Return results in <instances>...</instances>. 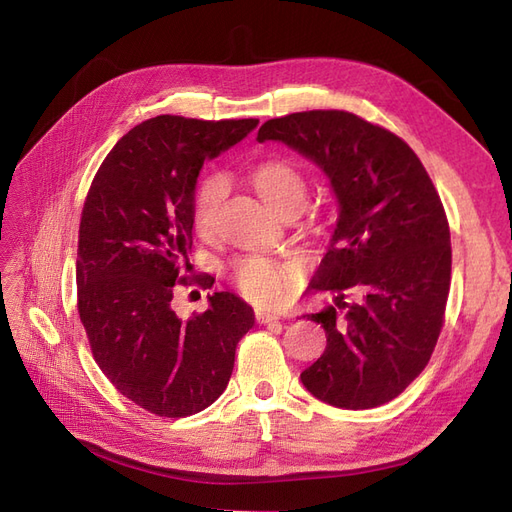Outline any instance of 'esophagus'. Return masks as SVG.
<instances>
[{
	"label": "esophagus",
	"mask_w": 512,
	"mask_h": 512,
	"mask_svg": "<svg viewBox=\"0 0 512 512\" xmlns=\"http://www.w3.org/2000/svg\"><path fill=\"white\" fill-rule=\"evenodd\" d=\"M256 320H258V324H280V318L269 314V312H265V309H258V312H256Z\"/></svg>",
	"instance_id": "1"
}]
</instances>
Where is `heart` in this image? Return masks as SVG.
I'll return each instance as SVG.
<instances>
[{"mask_svg":"<svg viewBox=\"0 0 512 512\" xmlns=\"http://www.w3.org/2000/svg\"><path fill=\"white\" fill-rule=\"evenodd\" d=\"M250 183L275 215L288 218L299 215L307 205V179L299 166L288 160H265L250 173ZM226 192V179L220 175L207 177L194 196V228L198 235L209 237L215 226V209ZM232 280L237 288L254 303L277 305L292 292L294 273L292 269L267 258L250 256L243 258L232 271Z\"/></svg>","mask_w":512,"mask_h":512,"instance_id":"obj_1","label":"heart"}]
</instances>
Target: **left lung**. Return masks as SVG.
I'll list each match as a JSON object with an SVG mask.
<instances>
[{"label":"left lung","mask_w":512,"mask_h":512,"mask_svg":"<svg viewBox=\"0 0 512 512\" xmlns=\"http://www.w3.org/2000/svg\"><path fill=\"white\" fill-rule=\"evenodd\" d=\"M314 162L337 198V222L314 275L333 305L309 314L327 348L301 382L324 404L367 410L395 399L436 348L451 288V232L416 153L346 111L269 119L258 143Z\"/></svg>","instance_id":"1"}]
</instances>
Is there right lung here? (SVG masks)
Segmentation results:
<instances>
[{"instance_id":"obj_1","label":"right lung","mask_w":512,"mask_h":512,"mask_svg":"<svg viewBox=\"0 0 512 512\" xmlns=\"http://www.w3.org/2000/svg\"><path fill=\"white\" fill-rule=\"evenodd\" d=\"M256 126L147 119L113 147L89 188L76 252L81 322L102 374L158 416L211 406L226 391L239 339L254 327V309L235 292H213L207 312L190 320L170 301L190 262L200 170Z\"/></svg>"}]
</instances>
